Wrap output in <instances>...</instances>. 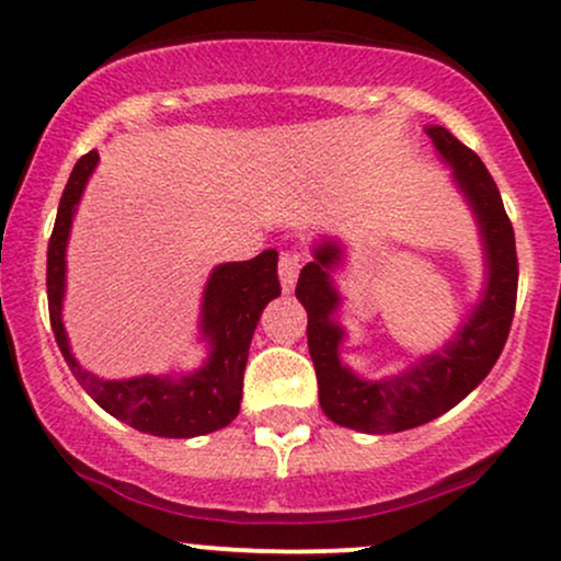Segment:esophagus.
I'll return each instance as SVG.
<instances>
[{"instance_id":"34e87169","label":"esophagus","mask_w":561,"mask_h":561,"mask_svg":"<svg viewBox=\"0 0 561 561\" xmlns=\"http://www.w3.org/2000/svg\"><path fill=\"white\" fill-rule=\"evenodd\" d=\"M298 274H300V253H295V250H285V253L279 255V282L285 293H289V289L295 287Z\"/></svg>"}]
</instances>
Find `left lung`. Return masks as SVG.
Segmentation results:
<instances>
[{
  "label": "left lung",
  "mask_w": 561,
  "mask_h": 561,
  "mask_svg": "<svg viewBox=\"0 0 561 561\" xmlns=\"http://www.w3.org/2000/svg\"><path fill=\"white\" fill-rule=\"evenodd\" d=\"M427 134L433 137L440 158L454 169L456 184L478 216L482 244H485V293L469 313L467 324L456 332L454 343H448L440 353L422 358L403 375L369 382L353 375L340 362L343 330L332 319L340 298L330 279V268L340 261L337 244H319L313 250L317 259L302 266L295 287V295L308 311V351L317 369L321 409L334 424L358 433H403L446 414L488 377L512 330L519 268L514 229L499 186L478 152L461 145L448 128L430 126Z\"/></svg>",
  "instance_id": "left-lung-1"
}]
</instances>
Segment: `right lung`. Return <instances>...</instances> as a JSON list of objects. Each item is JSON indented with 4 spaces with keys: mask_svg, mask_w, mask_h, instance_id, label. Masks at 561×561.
Here are the masks:
<instances>
[{
    "mask_svg": "<svg viewBox=\"0 0 561 561\" xmlns=\"http://www.w3.org/2000/svg\"><path fill=\"white\" fill-rule=\"evenodd\" d=\"M96 152H87L70 171L66 192L57 208L55 229L47 248V300L49 321L73 377L107 414L126 422L139 433L158 437H195L227 427L240 414L242 375L248 364L250 340L268 300L282 295L276 276V250L240 263H221L210 274L203 298V334L210 356L195 375L100 379L81 369L68 345L62 327V295H66V244L83 184L96 165Z\"/></svg>",
    "mask_w": 561,
    "mask_h": 561,
    "instance_id": "1",
    "label": "right lung"
}]
</instances>
